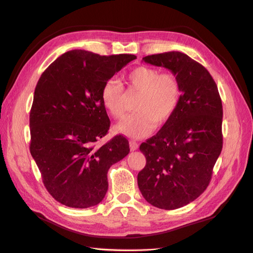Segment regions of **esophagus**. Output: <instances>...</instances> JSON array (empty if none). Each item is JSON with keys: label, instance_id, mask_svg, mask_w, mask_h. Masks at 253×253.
Returning <instances> with one entry per match:
<instances>
[{"label": "esophagus", "instance_id": "esophagus-1", "mask_svg": "<svg viewBox=\"0 0 253 253\" xmlns=\"http://www.w3.org/2000/svg\"><path fill=\"white\" fill-rule=\"evenodd\" d=\"M129 149H131V151L137 150V149H138V143H137L134 140H131V141H129Z\"/></svg>", "mask_w": 253, "mask_h": 253}]
</instances>
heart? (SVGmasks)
Listing matches in <instances>:
<instances>
[{
	"instance_id": "obj_1",
	"label": "heart",
	"mask_w": 253,
	"mask_h": 253,
	"mask_svg": "<svg viewBox=\"0 0 253 253\" xmlns=\"http://www.w3.org/2000/svg\"><path fill=\"white\" fill-rule=\"evenodd\" d=\"M129 91L139 93L135 114L116 126V131L133 138L148 136L156 124L164 125L177 109L181 87L178 78L172 73H160L150 66H138L126 75ZM101 102L115 119L124 118L126 114L125 90L117 81L109 80L101 89Z\"/></svg>"
}]
</instances>
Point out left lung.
I'll return each instance as SVG.
<instances>
[{"label": "left lung", "mask_w": 253, "mask_h": 253, "mask_svg": "<svg viewBox=\"0 0 253 253\" xmlns=\"http://www.w3.org/2000/svg\"><path fill=\"white\" fill-rule=\"evenodd\" d=\"M142 60L170 70L181 87L173 116L140 144L147 164L137 176L145 201L173 210L196 200L209 186L223 149V105L210 73L186 53L168 51Z\"/></svg>", "instance_id": "8db88e82"}]
</instances>
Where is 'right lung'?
Returning a JSON list of instances; mask_svg holds the SVG:
<instances>
[{
  "label": "right lung",
  "mask_w": 253,
  "mask_h": 253,
  "mask_svg": "<svg viewBox=\"0 0 253 253\" xmlns=\"http://www.w3.org/2000/svg\"><path fill=\"white\" fill-rule=\"evenodd\" d=\"M134 59L74 49L53 61L38 81L29 149L45 188L60 204L79 209L98 205L109 188L111 166L128 154V141L121 135L101 147L96 142L111 124L102 86Z\"/></svg>",
  "instance_id": "right-lung-1"
}]
</instances>
